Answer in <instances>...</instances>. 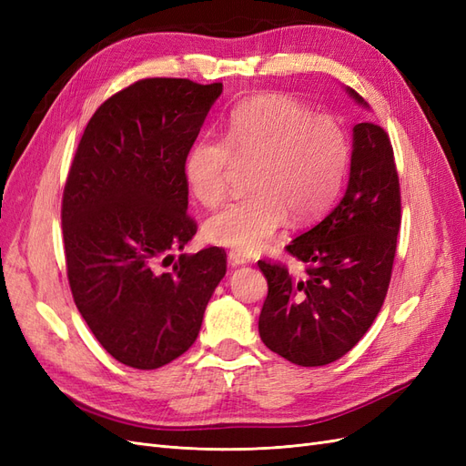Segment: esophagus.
I'll return each instance as SVG.
<instances>
[{"instance_id":"1","label":"esophagus","mask_w":466,"mask_h":466,"mask_svg":"<svg viewBox=\"0 0 466 466\" xmlns=\"http://www.w3.org/2000/svg\"><path fill=\"white\" fill-rule=\"evenodd\" d=\"M229 264L235 268V266H243V264H247L248 262V257L247 255H243V252H238V250H229Z\"/></svg>"}]
</instances>
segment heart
<instances>
[{"label":"heart","mask_w":466,"mask_h":466,"mask_svg":"<svg viewBox=\"0 0 466 466\" xmlns=\"http://www.w3.org/2000/svg\"><path fill=\"white\" fill-rule=\"evenodd\" d=\"M348 159V137L336 118L313 115L286 95H260L231 112L225 137L204 136L192 146L185 175L194 198L214 208L228 196L237 165H255L252 196L208 218L204 235L219 247L257 252L288 216L311 221L332 204Z\"/></svg>","instance_id":"heart-1"}]
</instances>
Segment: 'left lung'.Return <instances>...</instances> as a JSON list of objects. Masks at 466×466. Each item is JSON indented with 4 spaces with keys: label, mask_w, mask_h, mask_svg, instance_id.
<instances>
[{
    "label": "left lung",
    "mask_w": 466,
    "mask_h": 466,
    "mask_svg": "<svg viewBox=\"0 0 466 466\" xmlns=\"http://www.w3.org/2000/svg\"><path fill=\"white\" fill-rule=\"evenodd\" d=\"M348 93L365 105L354 89ZM400 218L389 134L373 122H360L342 200L286 247L305 262V274L295 278L286 264L258 260L268 281L258 319L266 348L301 368L348 354L387 298Z\"/></svg>",
    "instance_id": "8db88e82"
}]
</instances>
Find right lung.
I'll return each mask as SVG.
<instances>
[{"instance_id":"obj_1","label":"right lung","mask_w":466,"mask_h":466,"mask_svg":"<svg viewBox=\"0 0 466 466\" xmlns=\"http://www.w3.org/2000/svg\"><path fill=\"white\" fill-rule=\"evenodd\" d=\"M221 91V83L139 79L95 110L69 167V288L96 340L134 370L163 368L196 342L228 268L219 247L171 255L198 231L185 163Z\"/></svg>"}]
</instances>
